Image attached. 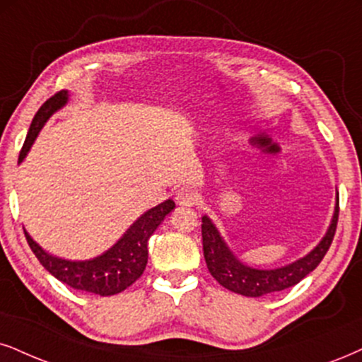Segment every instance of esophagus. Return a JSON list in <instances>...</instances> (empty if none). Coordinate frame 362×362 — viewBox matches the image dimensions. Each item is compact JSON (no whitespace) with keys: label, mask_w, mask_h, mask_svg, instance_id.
<instances>
[{"label":"esophagus","mask_w":362,"mask_h":362,"mask_svg":"<svg viewBox=\"0 0 362 362\" xmlns=\"http://www.w3.org/2000/svg\"><path fill=\"white\" fill-rule=\"evenodd\" d=\"M176 203L181 204V206H194L198 203L199 196L193 188H188V186H182L176 191Z\"/></svg>","instance_id":"esophagus-1"}]
</instances>
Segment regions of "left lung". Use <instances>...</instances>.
Instances as JSON below:
<instances>
[{"mask_svg":"<svg viewBox=\"0 0 362 362\" xmlns=\"http://www.w3.org/2000/svg\"><path fill=\"white\" fill-rule=\"evenodd\" d=\"M337 220L339 196L331 226H329L324 238L320 240V243L312 250L309 255L290 263L287 267H282V269L258 270L243 265L242 262L236 260L233 253L226 247V243L221 240V236L218 233V230L215 228L211 220L208 216H203L202 235L204 260H206L209 274L215 276L216 282L223 285L225 288L231 290V292L242 293V296L247 297H260L265 296V293L280 292V290L297 285L322 262L329 247H331L334 235H336Z\"/></svg>","mask_w":362,"mask_h":362,"instance_id":"1","label":"left lung"}]
</instances>
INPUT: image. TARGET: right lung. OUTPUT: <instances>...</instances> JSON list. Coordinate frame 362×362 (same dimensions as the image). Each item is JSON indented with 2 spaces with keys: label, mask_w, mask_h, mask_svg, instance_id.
Masks as SVG:
<instances>
[{
  "label": "right lung",
  "mask_w": 362,
  "mask_h": 362,
  "mask_svg": "<svg viewBox=\"0 0 362 362\" xmlns=\"http://www.w3.org/2000/svg\"><path fill=\"white\" fill-rule=\"evenodd\" d=\"M66 99H69V93H66V90H60L40 107L30 126L25 144L20 151V163L30 151L33 141L37 139L40 129L43 127L47 119L60 107H64L66 104ZM171 209H174V202L168 199V202L146 211L112 248L107 250L104 255L93 258V260H62V258L48 255L40 245L33 242V238L26 231L25 236L35 257L60 282L66 284L75 290L99 293L102 297L114 296V293H119L131 287L142 275L147 263V240Z\"/></svg>",
  "instance_id": "1"
}]
</instances>
